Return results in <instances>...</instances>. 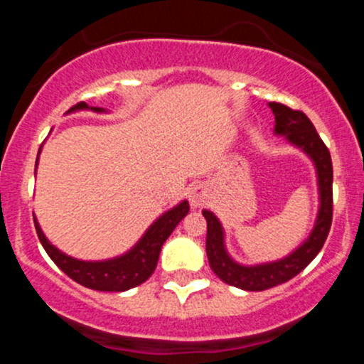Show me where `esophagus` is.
Wrapping results in <instances>:
<instances>
[{"instance_id": "34e87169", "label": "esophagus", "mask_w": 364, "mask_h": 364, "mask_svg": "<svg viewBox=\"0 0 364 364\" xmlns=\"http://www.w3.org/2000/svg\"><path fill=\"white\" fill-rule=\"evenodd\" d=\"M207 198H208L207 188H203V186L191 188V191H190V205H191V208H202L207 203Z\"/></svg>"}]
</instances>
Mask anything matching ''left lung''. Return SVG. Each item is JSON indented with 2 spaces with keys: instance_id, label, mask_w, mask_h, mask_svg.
Instances as JSON below:
<instances>
[{
  "instance_id": "obj_1",
  "label": "left lung",
  "mask_w": 364,
  "mask_h": 364,
  "mask_svg": "<svg viewBox=\"0 0 364 364\" xmlns=\"http://www.w3.org/2000/svg\"><path fill=\"white\" fill-rule=\"evenodd\" d=\"M269 107L275 116V135L284 136L291 145L306 154L315 166L320 200L318 214L306 240L289 255L274 262L243 265L237 263L225 248V232L217 215L210 210H202L207 220L205 250L210 269L220 281L243 291H265L298 275L318 255L332 225L333 169L328 149L304 112L279 102H269Z\"/></svg>"
}]
</instances>
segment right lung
I'll list each match as a JSON object with an SVG mask.
<instances>
[{"label":"right lung","instance_id":"add662e5","mask_svg":"<svg viewBox=\"0 0 364 364\" xmlns=\"http://www.w3.org/2000/svg\"><path fill=\"white\" fill-rule=\"evenodd\" d=\"M94 111V112H107L102 107H89L85 102L77 104L68 112L77 111ZM41 154V149H39ZM39 154H37V162H39ZM37 168V164H36ZM190 212V205L186 200L179 202L176 207L169 208L161 217H157L144 236L136 241L135 246L128 250L127 253L119 255V257L107 258V260H78V258L70 257V255L63 253L56 246L49 243V240L41 229L39 223L34 217L36 231L39 236L41 245L44 246L46 253L49 258L56 263L58 267L73 279L75 282L82 284V286L89 287L94 291H111V292H123L132 289V287L140 286L145 282L150 275L154 274L157 267L159 255L164 241L171 236L174 228L181 223V219Z\"/></svg>","mask_w":364,"mask_h":364}]
</instances>
